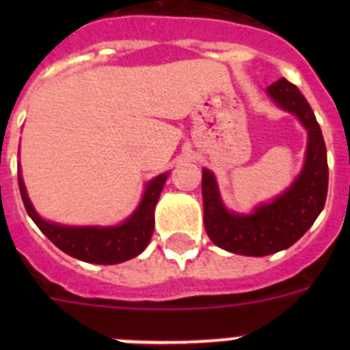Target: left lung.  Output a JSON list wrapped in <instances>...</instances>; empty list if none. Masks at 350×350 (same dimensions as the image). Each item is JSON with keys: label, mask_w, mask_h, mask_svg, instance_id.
Returning a JSON list of instances; mask_svg holds the SVG:
<instances>
[{"label": "left lung", "mask_w": 350, "mask_h": 350, "mask_svg": "<svg viewBox=\"0 0 350 350\" xmlns=\"http://www.w3.org/2000/svg\"><path fill=\"white\" fill-rule=\"evenodd\" d=\"M267 91L275 103L286 112L295 113L307 129L305 163L286 191L270 203L258 205L250 213L226 208L215 175L203 168V221L206 234L215 245L233 254L268 256L287 249L307 233L326 203V145L310 105L295 83L286 79L273 82Z\"/></svg>", "instance_id": "obj_1"}]
</instances>
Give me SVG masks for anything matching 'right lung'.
<instances>
[{
	"instance_id": "right-lung-1",
	"label": "right lung",
	"mask_w": 350,
	"mask_h": 350,
	"mask_svg": "<svg viewBox=\"0 0 350 350\" xmlns=\"http://www.w3.org/2000/svg\"><path fill=\"white\" fill-rule=\"evenodd\" d=\"M168 173H161L145 185L137 210L117 226H64L45 221L27 196L23 175L18 172V189L26 212L42 233L71 258L92 265H117L137 258L150 242L154 231V208L165 187Z\"/></svg>"
}]
</instances>
